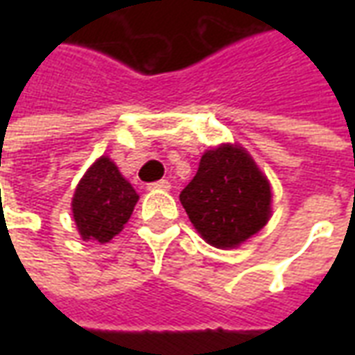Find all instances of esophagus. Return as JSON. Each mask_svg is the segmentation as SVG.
<instances>
[{"instance_id": "esophagus-1", "label": "esophagus", "mask_w": 355, "mask_h": 355, "mask_svg": "<svg viewBox=\"0 0 355 355\" xmlns=\"http://www.w3.org/2000/svg\"><path fill=\"white\" fill-rule=\"evenodd\" d=\"M169 188H171L169 180H157V182L148 184V190H163V192H167Z\"/></svg>"}]
</instances>
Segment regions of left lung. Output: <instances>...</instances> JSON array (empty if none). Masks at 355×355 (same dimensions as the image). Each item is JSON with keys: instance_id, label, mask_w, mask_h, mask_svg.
I'll use <instances>...</instances> for the list:
<instances>
[{"instance_id": "1", "label": "left lung", "mask_w": 355, "mask_h": 355, "mask_svg": "<svg viewBox=\"0 0 355 355\" xmlns=\"http://www.w3.org/2000/svg\"><path fill=\"white\" fill-rule=\"evenodd\" d=\"M180 203L209 245L232 249L266 226L272 190L245 148L223 144L201 155Z\"/></svg>"}]
</instances>
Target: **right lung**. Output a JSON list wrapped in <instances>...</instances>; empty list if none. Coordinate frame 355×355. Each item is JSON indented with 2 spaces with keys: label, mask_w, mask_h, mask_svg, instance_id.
<instances>
[{
  "label": "right lung",
  "mask_w": 355,
  "mask_h": 355,
  "mask_svg": "<svg viewBox=\"0 0 355 355\" xmlns=\"http://www.w3.org/2000/svg\"><path fill=\"white\" fill-rule=\"evenodd\" d=\"M139 201L129 180L117 165L102 155L87 169L76 188L72 213L80 236L85 241L106 243L123 230Z\"/></svg>",
  "instance_id": "obj_1"
}]
</instances>
